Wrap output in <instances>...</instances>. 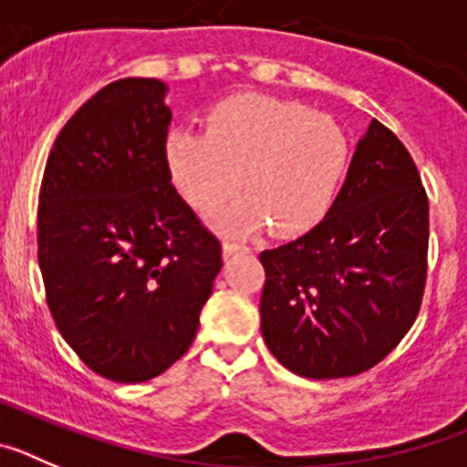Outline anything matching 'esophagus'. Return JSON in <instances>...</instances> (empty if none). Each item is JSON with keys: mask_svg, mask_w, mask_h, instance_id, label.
I'll use <instances>...</instances> for the list:
<instances>
[{"mask_svg": "<svg viewBox=\"0 0 467 467\" xmlns=\"http://www.w3.org/2000/svg\"><path fill=\"white\" fill-rule=\"evenodd\" d=\"M222 250H224L226 257H231V254H243V253H250V247L243 245V243H236V241H224V245H222Z\"/></svg>", "mask_w": 467, "mask_h": 467, "instance_id": "1", "label": "esophagus"}]
</instances>
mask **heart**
<instances>
[{"instance_id":"obj_1","label":"heart","mask_w":467,"mask_h":467,"mask_svg":"<svg viewBox=\"0 0 467 467\" xmlns=\"http://www.w3.org/2000/svg\"><path fill=\"white\" fill-rule=\"evenodd\" d=\"M166 161L177 189L201 213L241 189L247 198L214 217L226 236L274 224L308 231L327 214L350 163V140L329 114L269 95H236L210 111L208 130L175 128Z\"/></svg>"}]
</instances>
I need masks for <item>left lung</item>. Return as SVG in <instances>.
I'll return each mask as SVG.
<instances>
[{"mask_svg": "<svg viewBox=\"0 0 467 467\" xmlns=\"http://www.w3.org/2000/svg\"><path fill=\"white\" fill-rule=\"evenodd\" d=\"M428 198L410 151L374 119L325 220L259 254L262 337L304 379L367 372L419 316Z\"/></svg>", "mask_w": 467, "mask_h": 467, "instance_id": "1", "label": "left lung"}]
</instances>
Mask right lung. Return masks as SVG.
<instances>
[{"instance_id": "1", "label": "right lung", "mask_w": 467, "mask_h": 467, "mask_svg": "<svg viewBox=\"0 0 467 467\" xmlns=\"http://www.w3.org/2000/svg\"><path fill=\"white\" fill-rule=\"evenodd\" d=\"M168 86L128 77L57 135L39 192V269L63 339L117 383L184 356L222 269L220 241L171 184Z\"/></svg>"}]
</instances>
